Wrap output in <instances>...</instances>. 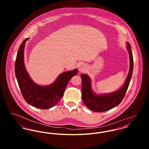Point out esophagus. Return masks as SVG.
Segmentation results:
<instances>
[{"mask_svg":"<svg viewBox=\"0 0 149 149\" xmlns=\"http://www.w3.org/2000/svg\"><path fill=\"white\" fill-rule=\"evenodd\" d=\"M79 69V70H80V71H83V70L85 69V68H84V66L81 65Z\"/></svg>","mask_w":149,"mask_h":149,"instance_id":"obj_1","label":"esophagus"}]
</instances>
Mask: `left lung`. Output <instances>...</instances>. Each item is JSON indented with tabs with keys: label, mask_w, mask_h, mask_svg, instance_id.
Segmentation results:
<instances>
[{
	"label": "left lung",
	"mask_w": 149,
	"mask_h": 149,
	"mask_svg": "<svg viewBox=\"0 0 149 149\" xmlns=\"http://www.w3.org/2000/svg\"><path fill=\"white\" fill-rule=\"evenodd\" d=\"M130 44L127 43L130 59V70L124 85L118 91L107 94L97 95L93 92L89 77L86 74L80 75L82 80V98L85 106L89 109L94 112H105L118 106L122 102L127 91L133 72L134 60Z\"/></svg>",
	"instance_id": "8db88e82"
}]
</instances>
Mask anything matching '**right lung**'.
I'll use <instances>...</instances> for the list:
<instances>
[{
  "label": "right lung",
  "mask_w": 149,
  "mask_h": 149,
  "mask_svg": "<svg viewBox=\"0 0 149 149\" xmlns=\"http://www.w3.org/2000/svg\"><path fill=\"white\" fill-rule=\"evenodd\" d=\"M28 39L22 42L18 51L15 62V77L27 103L37 108L49 109L55 106L61 99L68 82L77 74L78 69L61 74L51 85L43 86L36 84L29 77L24 64V50Z\"/></svg>",
  "instance_id": "obj_1"
}]
</instances>
